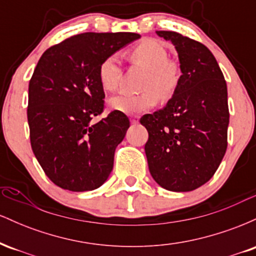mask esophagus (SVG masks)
Instances as JSON below:
<instances>
[{
    "label": "esophagus",
    "instance_id": "1",
    "mask_svg": "<svg viewBox=\"0 0 256 256\" xmlns=\"http://www.w3.org/2000/svg\"><path fill=\"white\" fill-rule=\"evenodd\" d=\"M130 120H131V124H138V122H140V116H130Z\"/></svg>",
    "mask_w": 256,
    "mask_h": 256
}]
</instances>
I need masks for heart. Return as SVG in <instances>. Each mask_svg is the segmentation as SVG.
<instances>
[{"label":"heart","mask_w":256,"mask_h":256,"mask_svg":"<svg viewBox=\"0 0 256 256\" xmlns=\"http://www.w3.org/2000/svg\"><path fill=\"white\" fill-rule=\"evenodd\" d=\"M134 62L148 68L142 92H120L108 100L110 108L125 114H136L150 110L158 102V93L167 98L174 91L178 84L177 68L168 62V52L158 40H146L134 46L130 52ZM122 62L118 54H112L102 61L98 67V79L104 89L113 91L118 88Z\"/></svg>","instance_id":"1"}]
</instances>
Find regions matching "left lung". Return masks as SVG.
Instances as JSON below:
<instances>
[{
	"label": "left lung",
	"mask_w": 256,
	"mask_h": 256,
	"mask_svg": "<svg viewBox=\"0 0 256 256\" xmlns=\"http://www.w3.org/2000/svg\"><path fill=\"white\" fill-rule=\"evenodd\" d=\"M156 34L174 46L182 76L165 107L140 120L149 134L146 160L164 189L192 192L213 177L228 148V88L207 46L174 31Z\"/></svg>",
	"instance_id": "1"
}]
</instances>
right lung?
<instances>
[{
	"instance_id": "add662e5",
	"label": "right lung",
	"mask_w": 256,
	"mask_h": 256,
	"mask_svg": "<svg viewBox=\"0 0 256 256\" xmlns=\"http://www.w3.org/2000/svg\"><path fill=\"white\" fill-rule=\"evenodd\" d=\"M132 32L76 34L43 52L28 83V122L32 152L48 178L70 192L98 189L110 177L114 152L130 120L104 108L102 61L138 40Z\"/></svg>"
}]
</instances>
